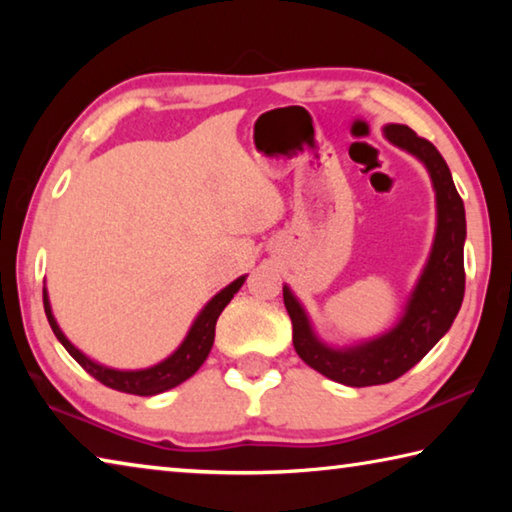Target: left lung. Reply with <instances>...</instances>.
Listing matches in <instances>:
<instances>
[{
    "mask_svg": "<svg viewBox=\"0 0 512 512\" xmlns=\"http://www.w3.org/2000/svg\"><path fill=\"white\" fill-rule=\"evenodd\" d=\"M384 133L395 146L409 151L427 167L436 189L438 210L431 255L406 302L400 323L372 341L345 350L329 348L311 329L298 298L284 287V307L293 325V348L298 357L320 375L354 388L388 384L411 370L452 327L465 293V207L447 162L436 146L415 135L409 126L393 124L386 126Z\"/></svg>",
    "mask_w": 512,
    "mask_h": 512,
    "instance_id": "obj_1",
    "label": "left lung"
}]
</instances>
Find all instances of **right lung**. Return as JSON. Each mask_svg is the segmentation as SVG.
I'll use <instances>...</instances> for the list:
<instances>
[{"instance_id":"add662e5","label":"right lung","mask_w":512,"mask_h":512,"mask_svg":"<svg viewBox=\"0 0 512 512\" xmlns=\"http://www.w3.org/2000/svg\"><path fill=\"white\" fill-rule=\"evenodd\" d=\"M244 280H246V275H241L235 282L228 284V287L216 293V296L203 307L201 314L196 316L194 325L189 327V332L185 336V341L180 343V348L173 352L171 357H167L160 363H155V366H151V368H144V370H115V368H106V366H101V363L88 359L79 348H74V345L67 341V336L63 332H60L56 318H54V314H51L47 289L42 291V302H45V314H47L51 329H54L56 339L63 343V348L72 354L76 361L81 363V368L85 372H90V375L97 381H101L103 386L115 388V391L149 397V395H158V393L169 391V388H173V386L183 384L185 379L192 377L194 372L203 366V361L207 359V354H210L212 343H214L216 320H219L221 311L232 300V296H235V293L241 289Z\"/></svg>"}]
</instances>
